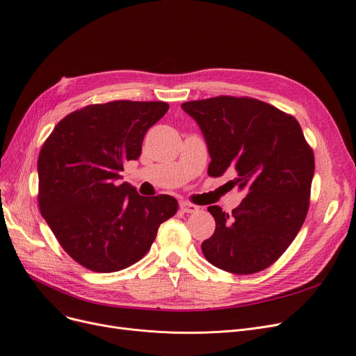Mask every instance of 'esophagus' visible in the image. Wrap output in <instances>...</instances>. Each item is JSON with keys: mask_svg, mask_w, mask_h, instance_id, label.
<instances>
[{"mask_svg": "<svg viewBox=\"0 0 356 356\" xmlns=\"http://www.w3.org/2000/svg\"><path fill=\"white\" fill-rule=\"evenodd\" d=\"M180 209L184 213H196L199 211V207H196V204H193V203L183 200V202H180Z\"/></svg>", "mask_w": 356, "mask_h": 356, "instance_id": "34e87169", "label": "esophagus"}]
</instances>
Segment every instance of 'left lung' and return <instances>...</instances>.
I'll list each match as a JSON object with an SVG mask.
<instances>
[{"label": "left lung", "instance_id": "obj_1", "mask_svg": "<svg viewBox=\"0 0 356 356\" xmlns=\"http://www.w3.org/2000/svg\"><path fill=\"white\" fill-rule=\"evenodd\" d=\"M208 145V175L236 172L245 197L231 213L209 207L213 235L202 242L209 263L234 274L263 271L283 255L309 211L314 156L300 124L254 98L216 97L181 104Z\"/></svg>", "mask_w": 356, "mask_h": 356}]
</instances>
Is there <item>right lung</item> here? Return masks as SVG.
I'll list each match as a JSON object with an SVG mask.
<instances>
[{
  "instance_id": "obj_1",
  "label": "right lung",
  "mask_w": 356,
  "mask_h": 356,
  "mask_svg": "<svg viewBox=\"0 0 356 356\" xmlns=\"http://www.w3.org/2000/svg\"><path fill=\"white\" fill-rule=\"evenodd\" d=\"M168 104L112 101L66 115L37 161L42 216L62 248L85 268L114 273L140 261L159 227L177 212L173 196H140L120 172L137 160L147 129Z\"/></svg>"
}]
</instances>
